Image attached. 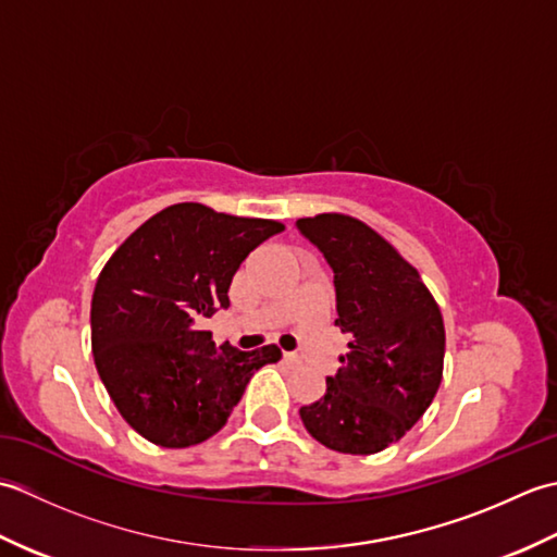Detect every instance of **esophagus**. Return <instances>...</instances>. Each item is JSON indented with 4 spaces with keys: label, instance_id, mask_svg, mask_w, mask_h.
<instances>
[{
    "label": "esophagus",
    "instance_id": "obj_1",
    "mask_svg": "<svg viewBox=\"0 0 557 557\" xmlns=\"http://www.w3.org/2000/svg\"><path fill=\"white\" fill-rule=\"evenodd\" d=\"M282 359H285L289 366H299V363H301V359L297 357V354H287V351H285V354H282Z\"/></svg>",
    "mask_w": 557,
    "mask_h": 557
}]
</instances>
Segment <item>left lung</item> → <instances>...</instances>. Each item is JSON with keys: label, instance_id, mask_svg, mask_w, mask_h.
Returning a JSON list of instances; mask_svg holds the SVG:
<instances>
[{"label": "left lung", "instance_id": "obj_1", "mask_svg": "<svg viewBox=\"0 0 557 557\" xmlns=\"http://www.w3.org/2000/svg\"><path fill=\"white\" fill-rule=\"evenodd\" d=\"M335 272L337 321L349 335L325 393L299 409L318 443L342 455H373L397 443L443 381L445 325L419 270L369 224L321 212L297 220Z\"/></svg>", "mask_w": 557, "mask_h": 557}]
</instances>
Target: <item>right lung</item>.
<instances>
[{
  "instance_id": "right-lung-1",
  "label": "right lung",
  "mask_w": 557,
  "mask_h": 557,
  "mask_svg": "<svg viewBox=\"0 0 557 557\" xmlns=\"http://www.w3.org/2000/svg\"><path fill=\"white\" fill-rule=\"evenodd\" d=\"M277 220L236 218L203 203L156 212L104 263L90 304L92 359L124 421L146 441L182 449L227 423L251 375L282 351L220 349L203 327L227 309L244 258Z\"/></svg>"
}]
</instances>
